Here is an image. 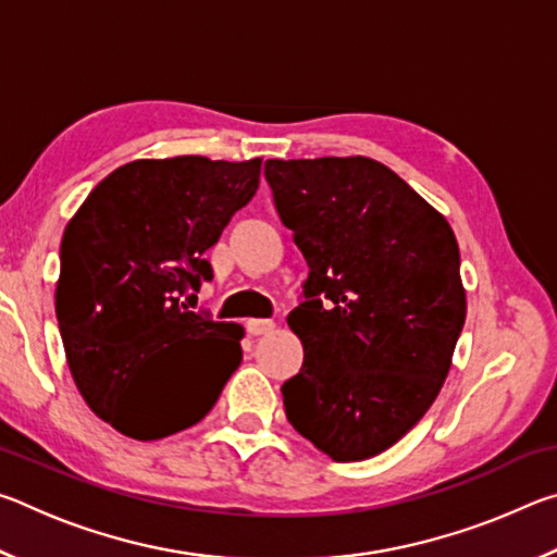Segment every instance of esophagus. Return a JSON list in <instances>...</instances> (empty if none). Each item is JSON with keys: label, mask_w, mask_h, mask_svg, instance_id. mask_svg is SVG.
<instances>
[{"label": "esophagus", "mask_w": 557, "mask_h": 557, "mask_svg": "<svg viewBox=\"0 0 557 557\" xmlns=\"http://www.w3.org/2000/svg\"><path fill=\"white\" fill-rule=\"evenodd\" d=\"M245 329H248V334H252V336H262V334H270L272 329H275V322H272V319H250V322L245 324Z\"/></svg>", "instance_id": "1"}]
</instances>
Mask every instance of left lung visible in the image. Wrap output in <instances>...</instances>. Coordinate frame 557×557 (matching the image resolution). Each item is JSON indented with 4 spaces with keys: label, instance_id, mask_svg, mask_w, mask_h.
<instances>
[{
    "label": "left lung",
    "instance_id": "8db88e82",
    "mask_svg": "<svg viewBox=\"0 0 557 557\" xmlns=\"http://www.w3.org/2000/svg\"><path fill=\"white\" fill-rule=\"evenodd\" d=\"M280 221L309 265L287 317L305 346L289 425L334 461L381 455L445 383L467 317L445 215L369 157L268 159Z\"/></svg>",
    "mask_w": 557,
    "mask_h": 557
}]
</instances>
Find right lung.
Here are the masks:
<instances>
[{
  "label": "right lung",
  "instance_id": "1",
  "mask_svg": "<svg viewBox=\"0 0 557 557\" xmlns=\"http://www.w3.org/2000/svg\"><path fill=\"white\" fill-rule=\"evenodd\" d=\"M262 159H137L63 231L55 317L88 408L132 440L196 425L243 361V326L182 301L213 277L206 250L258 191ZM194 297V295H191Z\"/></svg>",
  "mask_w": 557,
  "mask_h": 557
}]
</instances>
